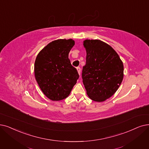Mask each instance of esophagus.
<instances>
[{
  "label": "esophagus",
  "mask_w": 149,
  "mask_h": 149,
  "mask_svg": "<svg viewBox=\"0 0 149 149\" xmlns=\"http://www.w3.org/2000/svg\"><path fill=\"white\" fill-rule=\"evenodd\" d=\"M77 71H78V74L80 75V74H81V68H80V67H77Z\"/></svg>",
  "instance_id": "esophagus-1"
}]
</instances>
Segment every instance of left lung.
<instances>
[{
	"label": "left lung",
	"mask_w": 149,
	"mask_h": 149,
	"mask_svg": "<svg viewBox=\"0 0 149 149\" xmlns=\"http://www.w3.org/2000/svg\"><path fill=\"white\" fill-rule=\"evenodd\" d=\"M86 63L82 81L87 95L97 102L111 97L123 78V65L119 56L108 44L100 40H85Z\"/></svg>",
	"instance_id": "8db88e82"
}]
</instances>
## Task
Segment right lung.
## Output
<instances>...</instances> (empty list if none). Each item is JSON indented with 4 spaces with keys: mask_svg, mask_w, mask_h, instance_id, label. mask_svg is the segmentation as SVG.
<instances>
[{
    "mask_svg": "<svg viewBox=\"0 0 149 149\" xmlns=\"http://www.w3.org/2000/svg\"><path fill=\"white\" fill-rule=\"evenodd\" d=\"M74 43L73 39L52 41L39 52L35 59V79L45 96L52 101L68 97L79 78L78 71L68 58Z\"/></svg>",
    "mask_w": 149,
    "mask_h": 149,
    "instance_id": "obj_1",
    "label": "right lung"
}]
</instances>
